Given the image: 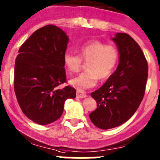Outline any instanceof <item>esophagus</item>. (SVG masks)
<instances>
[{
  "instance_id": "34e87169",
  "label": "esophagus",
  "mask_w": 160,
  "mask_h": 160,
  "mask_svg": "<svg viewBox=\"0 0 160 160\" xmlns=\"http://www.w3.org/2000/svg\"><path fill=\"white\" fill-rule=\"evenodd\" d=\"M76 95H77V98H86V93L85 92L81 91V90H78L77 93H76Z\"/></svg>"
}]
</instances>
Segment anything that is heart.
Instances as JSON below:
<instances>
[{
	"label": "heart",
	"mask_w": 160,
	"mask_h": 160,
	"mask_svg": "<svg viewBox=\"0 0 160 160\" xmlns=\"http://www.w3.org/2000/svg\"><path fill=\"white\" fill-rule=\"evenodd\" d=\"M78 55L67 51L63 55V62L70 73H77L86 62V70L70 81L78 90H86L96 86L100 78L105 81L112 76L119 63L120 52L117 47L107 44L100 40H91L83 43L78 49Z\"/></svg>",
	"instance_id": "b5f03b06"
}]
</instances>
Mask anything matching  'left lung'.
Returning a JSON list of instances; mask_svg holds the SVG:
<instances>
[{
    "mask_svg": "<svg viewBox=\"0 0 160 160\" xmlns=\"http://www.w3.org/2000/svg\"><path fill=\"white\" fill-rule=\"evenodd\" d=\"M112 40L119 50V65L105 84L91 93L97 109L90 118L101 129L115 128L131 118L143 100L148 74L147 59L129 35L117 33Z\"/></svg>",
    "mask_w": 160,
    "mask_h": 160,
    "instance_id": "8db88e82",
    "label": "left lung"
}]
</instances>
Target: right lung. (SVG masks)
I'll use <instances>...</instances> for the list:
<instances>
[{
  "label": "right lung",
  "instance_id": "obj_1",
  "mask_svg": "<svg viewBox=\"0 0 160 160\" xmlns=\"http://www.w3.org/2000/svg\"><path fill=\"white\" fill-rule=\"evenodd\" d=\"M68 36L50 24L38 29L21 45L16 58L14 91L22 112L41 124L57 121L65 101L75 98L76 90L67 82L63 55Z\"/></svg>",
  "mask_w": 160,
  "mask_h": 160
}]
</instances>
